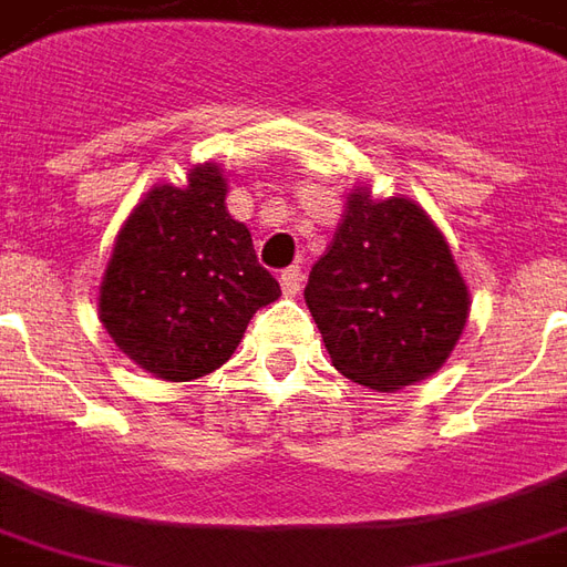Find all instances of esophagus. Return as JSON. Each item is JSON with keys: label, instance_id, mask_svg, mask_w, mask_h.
I'll use <instances>...</instances> for the list:
<instances>
[{"label": "esophagus", "instance_id": "34e87169", "mask_svg": "<svg viewBox=\"0 0 567 567\" xmlns=\"http://www.w3.org/2000/svg\"><path fill=\"white\" fill-rule=\"evenodd\" d=\"M279 282H282V291L288 297H295L300 288H303V272H300V267H288V270H282V276H279Z\"/></svg>", "mask_w": 567, "mask_h": 567}]
</instances>
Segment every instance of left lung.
<instances>
[{
    "instance_id": "1",
    "label": "left lung",
    "mask_w": 567,
    "mask_h": 567,
    "mask_svg": "<svg viewBox=\"0 0 567 567\" xmlns=\"http://www.w3.org/2000/svg\"><path fill=\"white\" fill-rule=\"evenodd\" d=\"M307 307L343 378L393 393L430 378L461 340L470 291L430 215L359 187L307 282Z\"/></svg>"
}]
</instances>
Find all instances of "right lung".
I'll use <instances>...</instances> for the list:
<instances>
[{
    "instance_id": "add662e5",
    "label": "right lung",
    "mask_w": 567,
    "mask_h": 567,
    "mask_svg": "<svg viewBox=\"0 0 567 567\" xmlns=\"http://www.w3.org/2000/svg\"><path fill=\"white\" fill-rule=\"evenodd\" d=\"M279 282L257 264L251 233L227 212L220 165H193L184 187L156 184L122 224L97 310L134 365L162 380L212 374L239 347Z\"/></svg>"
}]
</instances>
